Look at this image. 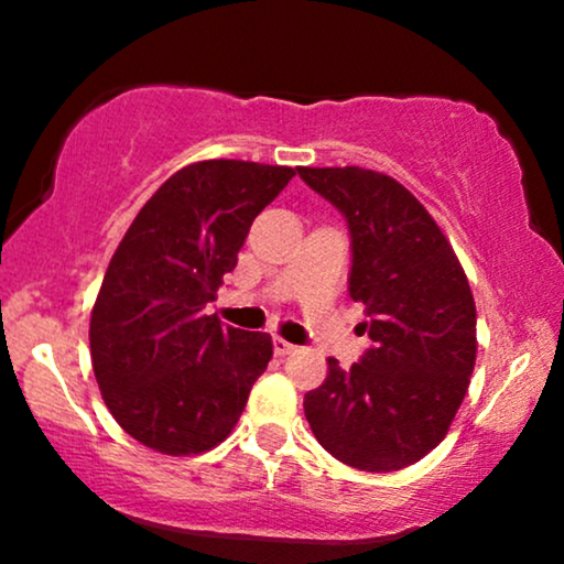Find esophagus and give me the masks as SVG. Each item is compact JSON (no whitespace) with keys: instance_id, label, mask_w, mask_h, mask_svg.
<instances>
[{"instance_id":"34e87169","label":"esophagus","mask_w":564,"mask_h":564,"mask_svg":"<svg viewBox=\"0 0 564 564\" xmlns=\"http://www.w3.org/2000/svg\"><path fill=\"white\" fill-rule=\"evenodd\" d=\"M273 349H275V355H281V358H283V355H291V352H294V345H291V341H286V339H281V336H275V339H273Z\"/></svg>"}]
</instances>
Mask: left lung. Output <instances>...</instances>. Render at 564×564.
<instances>
[{"instance_id": "8db88e82", "label": "left lung", "mask_w": 564, "mask_h": 564, "mask_svg": "<svg viewBox=\"0 0 564 564\" xmlns=\"http://www.w3.org/2000/svg\"><path fill=\"white\" fill-rule=\"evenodd\" d=\"M347 219L349 296L366 304L373 345L304 394V416L341 464L394 471L424 458L467 394L477 355L469 281L448 238L411 191L360 166H300Z\"/></svg>"}]
</instances>
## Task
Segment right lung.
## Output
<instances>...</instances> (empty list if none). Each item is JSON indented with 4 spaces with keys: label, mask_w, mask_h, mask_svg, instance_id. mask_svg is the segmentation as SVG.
I'll return each mask as SVG.
<instances>
[{
    "label": "right lung",
    "mask_w": 564,
    "mask_h": 564,
    "mask_svg": "<svg viewBox=\"0 0 564 564\" xmlns=\"http://www.w3.org/2000/svg\"><path fill=\"white\" fill-rule=\"evenodd\" d=\"M291 166L198 161L148 198L121 238L89 321L97 387L127 435L166 456L215 448L273 358L262 332L206 315L251 223Z\"/></svg>",
    "instance_id": "right-lung-1"
}]
</instances>
